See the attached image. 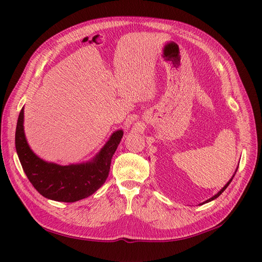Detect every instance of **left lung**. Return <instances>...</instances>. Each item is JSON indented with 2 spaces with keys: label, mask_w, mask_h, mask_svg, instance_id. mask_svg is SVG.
Wrapping results in <instances>:
<instances>
[{
  "label": "left lung",
  "mask_w": 262,
  "mask_h": 262,
  "mask_svg": "<svg viewBox=\"0 0 262 262\" xmlns=\"http://www.w3.org/2000/svg\"><path fill=\"white\" fill-rule=\"evenodd\" d=\"M237 170H238V168H237ZM237 170H236V171H235V173H233V175H232V177H231V178H230V180H229V181H228V183H227V184H226V185H225V186H224V187H223V188H222V189H221V190H220V191H219V192H217V193H216V194H215V195H213V196H212V198H210V199H209V200H207V201H205V202H203V203H201V205H203V204H205V203H208V202H211V201H213V200H215V199H216V198H217V196H220V195H221V194H222V193H223V191H224V190H225V189H226V188H227V187H228V185H229V184H230V182H231V181H232V178H233V176H235V174H236V172H237Z\"/></svg>",
  "instance_id": "1"
}]
</instances>
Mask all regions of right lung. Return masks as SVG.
<instances>
[{"mask_svg": "<svg viewBox=\"0 0 262 262\" xmlns=\"http://www.w3.org/2000/svg\"><path fill=\"white\" fill-rule=\"evenodd\" d=\"M24 108L21 109L16 128V149L29 181L39 193L53 201L73 203L92 195L108 177L110 163L123 137L119 129L91 160L60 166L39 158L31 149L24 134Z\"/></svg>", "mask_w": 262, "mask_h": 262, "instance_id": "right-lung-1", "label": "right lung"}]
</instances>
